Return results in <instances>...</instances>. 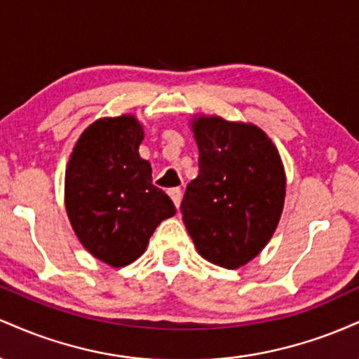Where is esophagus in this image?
Returning <instances> with one entry per match:
<instances>
[{
	"instance_id": "esophagus-1",
	"label": "esophagus",
	"mask_w": 359,
	"mask_h": 359,
	"mask_svg": "<svg viewBox=\"0 0 359 359\" xmlns=\"http://www.w3.org/2000/svg\"><path fill=\"white\" fill-rule=\"evenodd\" d=\"M168 196H170V199L174 201L175 208H179V205H180V201H182V191H180L179 187L170 189V191H168Z\"/></svg>"
}]
</instances>
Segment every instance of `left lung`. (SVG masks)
Masks as SVG:
<instances>
[{
  "label": "left lung",
  "mask_w": 359,
  "mask_h": 359,
  "mask_svg": "<svg viewBox=\"0 0 359 359\" xmlns=\"http://www.w3.org/2000/svg\"><path fill=\"white\" fill-rule=\"evenodd\" d=\"M199 175L185 189L180 212L197 251L222 269H238L265 248L277 228L285 174L262 130L221 118L194 123Z\"/></svg>",
  "instance_id": "8db88e82"
}]
</instances>
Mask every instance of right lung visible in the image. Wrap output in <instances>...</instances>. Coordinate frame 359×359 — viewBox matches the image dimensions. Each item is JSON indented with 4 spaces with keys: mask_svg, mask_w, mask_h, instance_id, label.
<instances>
[{
    "mask_svg": "<svg viewBox=\"0 0 359 359\" xmlns=\"http://www.w3.org/2000/svg\"><path fill=\"white\" fill-rule=\"evenodd\" d=\"M142 126L133 116L93 123L74 147L65 172V208L84 248L111 266L143 253L156 226L175 205L151 184L138 155Z\"/></svg>",
    "mask_w": 359,
    "mask_h": 359,
    "instance_id": "right-lung-1",
    "label": "right lung"
}]
</instances>
